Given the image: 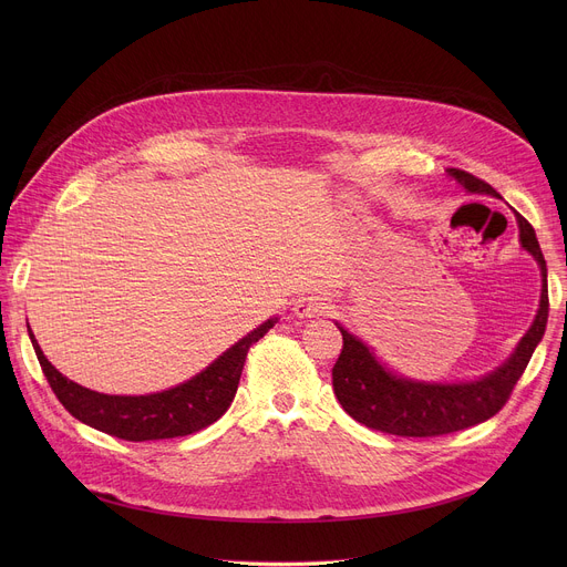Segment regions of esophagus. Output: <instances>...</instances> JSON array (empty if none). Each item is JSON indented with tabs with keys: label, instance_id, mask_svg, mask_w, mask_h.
<instances>
[{
	"label": "esophagus",
	"instance_id": "34e87169",
	"mask_svg": "<svg viewBox=\"0 0 567 567\" xmlns=\"http://www.w3.org/2000/svg\"><path fill=\"white\" fill-rule=\"evenodd\" d=\"M330 309V305L326 302V298H320L316 293H307V296H300L296 302H293V311L302 318H311V316H322Z\"/></svg>",
	"mask_w": 567,
	"mask_h": 567
}]
</instances>
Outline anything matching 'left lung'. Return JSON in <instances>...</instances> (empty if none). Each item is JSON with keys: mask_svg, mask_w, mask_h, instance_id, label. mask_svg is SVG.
I'll use <instances>...</instances> for the list:
<instances>
[{"mask_svg": "<svg viewBox=\"0 0 567 567\" xmlns=\"http://www.w3.org/2000/svg\"><path fill=\"white\" fill-rule=\"evenodd\" d=\"M449 175L455 177L468 193H498L475 175L449 168ZM523 247L538 260L543 289L538 313L527 334L520 339L516 352L507 363H503L492 374L471 383H415L409 379H399L383 370V365L372 357V352L348 330L343 334V350L332 368L334 394L341 401L343 411L354 417L359 424L401 437H437L455 431L471 429L475 424L487 422L507 403L514 385L523 377L536 346L540 343L547 326V267L540 254L536 233L532 224L516 213Z\"/></svg>", "mask_w": 567, "mask_h": 567, "instance_id": "obj_1", "label": "left lung"}]
</instances>
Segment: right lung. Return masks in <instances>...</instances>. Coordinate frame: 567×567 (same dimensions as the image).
I'll return each mask as SVG.
<instances>
[{
	"label": "right lung",
	"instance_id": "right-lung-1",
	"mask_svg": "<svg viewBox=\"0 0 567 567\" xmlns=\"http://www.w3.org/2000/svg\"><path fill=\"white\" fill-rule=\"evenodd\" d=\"M274 322L276 318L262 322L190 381L143 396L103 394L69 381L47 361L35 337H29L51 390L75 420L118 440L145 442L184 437L217 422L237 392L249 348L274 328Z\"/></svg>",
	"mask_w": 567,
	"mask_h": 567
}]
</instances>
